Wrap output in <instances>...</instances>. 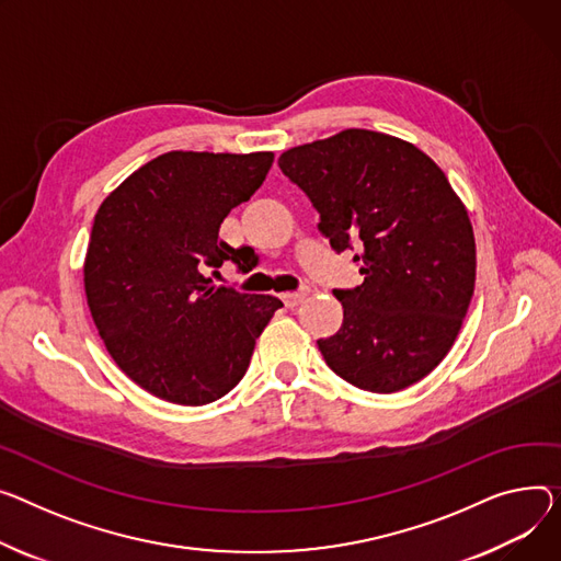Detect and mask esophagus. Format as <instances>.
Listing matches in <instances>:
<instances>
[{
  "instance_id": "1",
  "label": "esophagus",
  "mask_w": 561,
  "mask_h": 561,
  "mask_svg": "<svg viewBox=\"0 0 561 561\" xmlns=\"http://www.w3.org/2000/svg\"><path fill=\"white\" fill-rule=\"evenodd\" d=\"M307 295H309V286H302L300 290L284 293V295H282V300H284V305H286V307H297V305H300V302L305 300Z\"/></svg>"
}]
</instances>
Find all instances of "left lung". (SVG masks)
Here are the masks:
<instances>
[{
	"mask_svg": "<svg viewBox=\"0 0 561 561\" xmlns=\"http://www.w3.org/2000/svg\"><path fill=\"white\" fill-rule=\"evenodd\" d=\"M335 252H354L356 288L333 290L341 329L318 341L327 365L369 392H397L449 354L476 284V241L444 171L403 139L350 128L279 156Z\"/></svg>",
	"mask_w": 561,
	"mask_h": 561,
	"instance_id": "1",
	"label": "left lung"
}]
</instances>
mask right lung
I'll return each mask as SVG.
<instances>
[{
    "instance_id": "right-lung-1",
    "label": "right lung",
    "mask_w": 561,
    "mask_h": 561,
    "mask_svg": "<svg viewBox=\"0 0 561 561\" xmlns=\"http://www.w3.org/2000/svg\"><path fill=\"white\" fill-rule=\"evenodd\" d=\"M273 158L171 151L101 203L83 268L88 307L110 356L146 392L180 405L228 394L284 307L208 275L222 261L254 268L252 248L220 241L218 228L259 190Z\"/></svg>"
}]
</instances>
